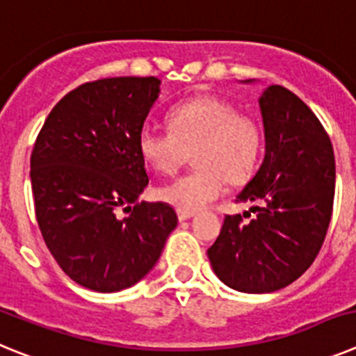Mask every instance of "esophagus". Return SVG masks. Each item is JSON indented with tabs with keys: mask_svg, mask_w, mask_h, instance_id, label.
Listing matches in <instances>:
<instances>
[{
	"mask_svg": "<svg viewBox=\"0 0 356 356\" xmlns=\"http://www.w3.org/2000/svg\"><path fill=\"white\" fill-rule=\"evenodd\" d=\"M191 217H194L193 212H181V210H178V219H180V221H187Z\"/></svg>",
	"mask_w": 356,
	"mask_h": 356,
	"instance_id": "1",
	"label": "esophagus"
}]
</instances>
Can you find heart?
I'll list each match as a JSON object with an SVG mask.
<instances>
[{
    "label": "heart",
    "mask_w": 356,
    "mask_h": 356,
    "mask_svg": "<svg viewBox=\"0 0 356 356\" xmlns=\"http://www.w3.org/2000/svg\"><path fill=\"white\" fill-rule=\"evenodd\" d=\"M169 130L144 124L137 147L160 175H175L193 153L196 171L156 188V197L181 212H197L225 193L226 180L242 184L254 169L260 131L253 119L237 114L216 96L194 97L172 106Z\"/></svg>",
    "instance_id": "b5f03b06"
}]
</instances>
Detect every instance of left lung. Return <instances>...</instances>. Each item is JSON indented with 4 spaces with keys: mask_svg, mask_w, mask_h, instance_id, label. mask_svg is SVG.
<instances>
[{
    "mask_svg": "<svg viewBox=\"0 0 356 356\" xmlns=\"http://www.w3.org/2000/svg\"><path fill=\"white\" fill-rule=\"evenodd\" d=\"M259 108L266 153L237 194L257 216L248 225L241 216H226L207 251L217 278L248 294L280 291L312 266L335 196L333 147L312 110L282 85L264 89Z\"/></svg>",
    "mask_w": 356,
    "mask_h": 356,
    "instance_id": "obj_1",
    "label": "left lung"
}]
</instances>
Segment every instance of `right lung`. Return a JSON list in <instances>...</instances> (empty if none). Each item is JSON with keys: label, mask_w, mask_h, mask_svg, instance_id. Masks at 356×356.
<instances>
[{"label": "right lung", "mask_w": 356, "mask_h": 356, "mask_svg": "<svg viewBox=\"0 0 356 356\" xmlns=\"http://www.w3.org/2000/svg\"><path fill=\"white\" fill-rule=\"evenodd\" d=\"M159 94L155 76L80 85L49 112L33 146L40 234L62 271L90 291L119 292L140 282L178 225L171 205L139 201L149 178L137 137ZM119 206L131 216L119 220Z\"/></svg>", "instance_id": "add662e5"}]
</instances>
